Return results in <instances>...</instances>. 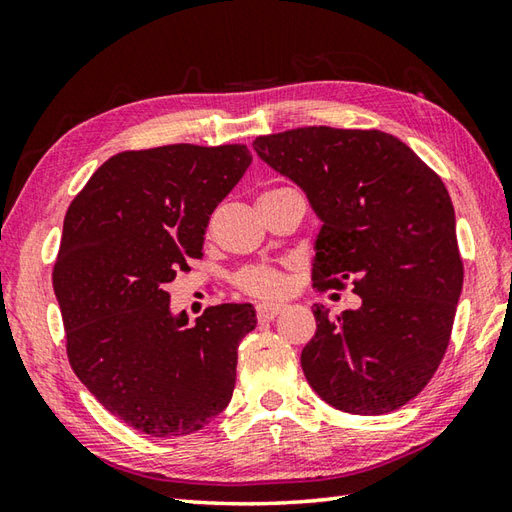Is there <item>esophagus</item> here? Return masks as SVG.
<instances>
[{
  "label": "esophagus",
  "mask_w": 512,
  "mask_h": 512,
  "mask_svg": "<svg viewBox=\"0 0 512 512\" xmlns=\"http://www.w3.org/2000/svg\"><path fill=\"white\" fill-rule=\"evenodd\" d=\"M279 312H284V306H279V303H262L257 308V317L259 321H273Z\"/></svg>",
  "instance_id": "esophagus-1"
}]
</instances>
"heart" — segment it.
I'll use <instances>...</instances> for the list:
<instances>
[{
  "label": "heart",
  "mask_w": 512,
  "mask_h": 512,
  "mask_svg": "<svg viewBox=\"0 0 512 512\" xmlns=\"http://www.w3.org/2000/svg\"><path fill=\"white\" fill-rule=\"evenodd\" d=\"M237 284L242 290L250 292L255 297H279L284 295L286 290V279L279 270L273 268H264V266H255V268H246L242 275L237 277Z\"/></svg>",
  "instance_id": "obj_1"
}]
</instances>
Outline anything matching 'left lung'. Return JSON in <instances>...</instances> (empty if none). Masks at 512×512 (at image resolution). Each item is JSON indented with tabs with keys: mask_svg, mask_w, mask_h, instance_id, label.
Listing matches in <instances>:
<instances>
[{
	"mask_svg": "<svg viewBox=\"0 0 512 512\" xmlns=\"http://www.w3.org/2000/svg\"><path fill=\"white\" fill-rule=\"evenodd\" d=\"M270 169L295 182L321 220L312 279L361 306L332 319L301 352L328 405L380 416L418 396L447 352L462 295L455 211L444 182L396 136L378 129L299 127L253 140Z\"/></svg>",
	"mask_w": 512,
	"mask_h": 512,
	"instance_id": "left-lung-1",
	"label": "left lung"
}]
</instances>
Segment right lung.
Wrapping results in <instances>:
<instances>
[{
  "instance_id": "right-lung-1",
  "label": "right lung",
  "mask_w": 512,
  "mask_h": 512,
  "mask_svg": "<svg viewBox=\"0 0 512 512\" xmlns=\"http://www.w3.org/2000/svg\"><path fill=\"white\" fill-rule=\"evenodd\" d=\"M253 156L244 145L123 151L92 173L63 220L52 284L81 383L129 427L180 438L226 409L253 303L189 325L167 284L202 255L209 217Z\"/></svg>"
}]
</instances>
